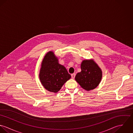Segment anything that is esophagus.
<instances>
[{
	"label": "esophagus",
	"mask_w": 133,
	"mask_h": 133,
	"mask_svg": "<svg viewBox=\"0 0 133 133\" xmlns=\"http://www.w3.org/2000/svg\"><path fill=\"white\" fill-rule=\"evenodd\" d=\"M75 75H76V74H75V73H73V74H71V77H72V78L73 79H74V78H75Z\"/></svg>",
	"instance_id": "34e87169"
}]
</instances>
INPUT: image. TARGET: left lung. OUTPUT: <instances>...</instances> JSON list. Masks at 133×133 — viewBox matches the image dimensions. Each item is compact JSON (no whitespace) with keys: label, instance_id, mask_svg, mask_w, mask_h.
<instances>
[{"label":"left lung","instance_id":"left-lung-1","mask_svg":"<svg viewBox=\"0 0 133 133\" xmlns=\"http://www.w3.org/2000/svg\"><path fill=\"white\" fill-rule=\"evenodd\" d=\"M81 72L75 76L76 81L87 91L94 89L102 78V71L93 60H83L81 64Z\"/></svg>","mask_w":133,"mask_h":133}]
</instances>
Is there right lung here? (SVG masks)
Here are the masks:
<instances>
[{
  "instance_id": "obj_1",
  "label": "right lung",
  "mask_w": 133,
  "mask_h": 133,
  "mask_svg": "<svg viewBox=\"0 0 133 133\" xmlns=\"http://www.w3.org/2000/svg\"><path fill=\"white\" fill-rule=\"evenodd\" d=\"M71 77L65 67L59 64L53 52L51 51L45 55L39 73L40 81L45 89L57 93Z\"/></svg>"
}]
</instances>
